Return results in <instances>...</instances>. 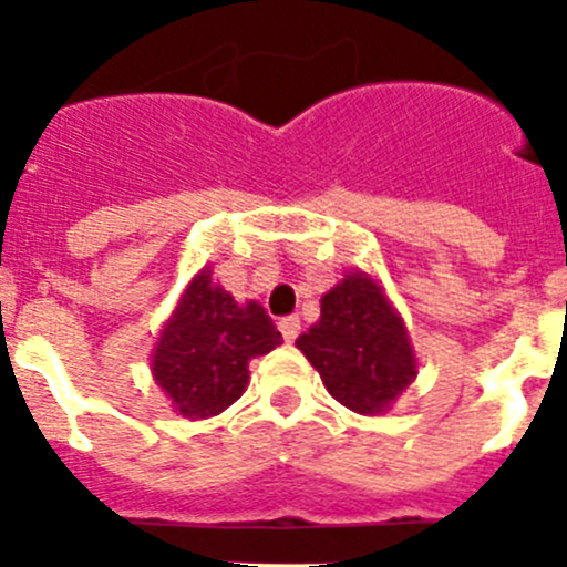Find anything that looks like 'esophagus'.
Segmentation results:
<instances>
[{
    "label": "esophagus",
    "mask_w": 567,
    "mask_h": 567,
    "mask_svg": "<svg viewBox=\"0 0 567 567\" xmlns=\"http://www.w3.org/2000/svg\"><path fill=\"white\" fill-rule=\"evenodd\" d=\"M278 327H280V334H284V340H289V343H292L300 332V318L298 315H289V318L280 320Z\"/></svg>",
    "instance_id": "1"
}]
</instances>
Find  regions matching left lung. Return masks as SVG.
I'll list each match as a JSON object with an SVG mask.
<instances>
[{
	"instance_id": "1",
	"label": "left lung",
	"mask_w": 567,
	"mask_h": 567,
	"mask_svg": "<svg viewBox=\"0 0 567 567\" xmlns=\"http://www.w3.org/2000/svg\"><path fill=\"white\" fill-rule=\"evenodd\" d=\"M327 392L358 414H385L417 378L403 318L372 272L352 269L320 298V318L295 340Z\"/></svg>"
}]
</instances>
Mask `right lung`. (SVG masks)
<instances>
[{
  "label": "right lung",
  "mask_w": 567,
  "mask_h": 567,
  "mask_svg": "<svg viewBox=\"0 0 567 567\" xmlns=\"http://www.w3.org/2000/svg\"><path fill=\"white\" fill-rule=\"evenodd\" d=\"M284 343L258 300L238 303L213 269L193 275L150 354V372L173 412L187 420L221 414L244 394L249 360Z\"/></svg>",
  "instance_id": "right-lung-1"
}]
</instances>
